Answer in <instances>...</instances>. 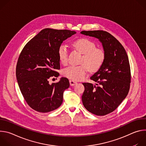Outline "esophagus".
<instances>
[{
  "label": "esophagus",
  "instance_id": "obj_1",
  "mask_svg": "<svg viewBox=\"0 0 146 146\" xmlns=\"http://www.w3.org/2000/svg\"><path fill=\"white\" fill-rule=\"evenodd\" d=\"M69 82H70V85L71 86H75L76 84H77V82H76V81H73V80H70L69 81Z\"/></svg>",
  "mask_w": 146,
  "mask_h": 146
}]
</instances>
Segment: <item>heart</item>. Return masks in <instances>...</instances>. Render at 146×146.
<instances>
[{"label": "heart", "instance_id": "1", "mask_svg": "<svg viewBox=\"0 0 146 146\" xmlns=\"http://www.w3.org/2000/svg\"><path fill=\"white\" fill-rule=\"evenodd\" d=\"M73 47L82 54L79 66H70L63 70V75L73 80H81L87 69L91 72L98 71L103 65L105 59V53L102 48L95 47L93 41L86 38H81L74 41ZM58 58L63 65L68 62V50L64 44L59 46L58 50Z\"/></svg>", "mask_w": 146, "mask_h": 146}]
</instances>
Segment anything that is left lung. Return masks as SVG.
I'll return each instance as SVG.
<instances>
[{
    "instance_id": "1",
    "label": "left lung",
    "mask_w": 146,
    "mask_h": 146,
    "mask_svg": "<svg viewBox=\"0 0 146 146\" xmlns=\"http://www.w3.org/2000/svg\"><path fill=\"white\" fill-rule=\"evenodd\" d=\"M80 33L98 38L105 53L103 65L90 78L96 83H82L85 90L82 95L83 105L88 111L105 115L115 110L128 94L131 78L128 57L122 44L108 32Z\"/></svg>"
}]
</instances>
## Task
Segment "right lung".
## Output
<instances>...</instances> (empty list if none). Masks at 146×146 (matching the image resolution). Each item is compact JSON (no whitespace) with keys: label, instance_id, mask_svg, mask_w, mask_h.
<instances>
[{"label":"right lung","instance_id":"1","mask_svg":"<svg viewBox=\"0 0 146 146\" xmlns=\"http://www.w3.org/2000/svg\"><path fill=\"white\" fill-rule=\"evenodd\" d=\"M76 33L69 30L46 28L41 31L25 46L18 59L16 77L25 101L33 110L47 113L58 109L63 102L69 80L61 77L49 83L51 77H58L60 69L58 50L62 42Z\"/></svg>","mask_w":146,"mask_h":146}]
</instances>
